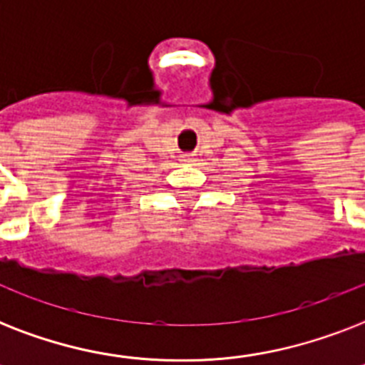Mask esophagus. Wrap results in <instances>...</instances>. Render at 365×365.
<instances>
[{"instance_id":"esophagus-1","label":"esophagus","mask_w":365,"mask_h":365,"mask_svg":"<svg viewBox=\"0 0 365 365\" xmlns=\"http://www.w3.org/2000/svg\"><path fill=\"white\" fill-rule=\"evenodd\" d=\"M183 160H185V163H191V160H193V155H185V159Z\"/></svg>"}]
</instances>
